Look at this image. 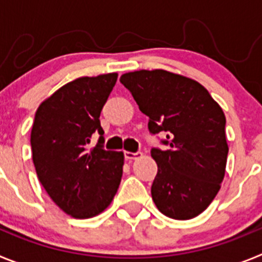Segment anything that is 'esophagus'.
<instances>
[{
	"mask_svg": "<svg viewBox=\"0 0 262 262\" xmlns=\"http://www.w3.org/2000/svg\"><path fill=\"white\" fill-rule=\"evenodd\" d=\"M142 156V152H128V151H124V157L126 160H135L138 157Z\"/></svg>",
	"mask_w": 262,
	"mask_h": 262,
	"instance_id": "1",
	"label": "esophagus"
}]
</instances>
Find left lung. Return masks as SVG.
Returning a JSON list of instances; mask_svg holds the SVG:
<instances>
[{
  "instance_id": "1",
  "label": "left lung",
  "mask_w": 262,
  "mask_h": 262,
  "mask_svg": "<svg viewBox=\"0 0 262 262\" xmlns=\"http://www.w3.org/2000/svg\"><path fill=\"white\" fill-rule=\"evenodd\" d=\"M139 110L149 118L157 174L151 187L157 209L173 219H191L207 209L221 189L228 145L226 117L200 82L170 72L136 71L120 76Z\"/></svg>"
}]
</instances>
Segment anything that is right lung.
I'll return each mask as SVG.
<instances>
[{
	"instance_id": "obj_1",
	"label": "right lung",
	"mask_w": 262,
	"mask_h": 262,
	"mask_svg": "<svg viewBox=\"0 0 262 262\" xmlns=\"http://www.w3.org/2000/svg\"><path fill=\"white\" fill-rule=\"evenodd\" d=\"M117 73L81 77L56 90L36 110L32 161L51 200L68 215L86 219L111 203L123 172L122 152L106 151L99 115ZM100 135L93 150L87 144Z\"/></svg>"
}]
</instances>
